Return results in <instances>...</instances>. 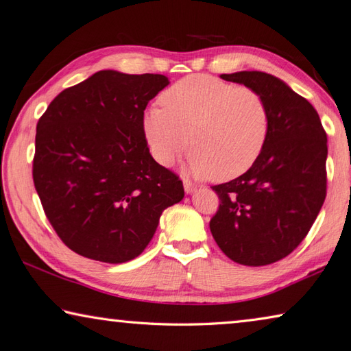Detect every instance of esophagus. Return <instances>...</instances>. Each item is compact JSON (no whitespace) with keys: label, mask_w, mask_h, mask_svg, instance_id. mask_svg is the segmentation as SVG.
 <instances>
[{"label":"esophagus","mask_w":351,"mask_h":351,"mask_svg":"<svg viewBox=\"0 0 351 351\" xmlns=\"http://www.w3.org/2000/svg\"><path fill=\"white\" fill-rule=\"evenodd\" d=\"M184 182V190H185V193H187V195H190V193H193L196 190V187L195 185H193L190 181H187V180H184L182 181Z\"/></svg>","instance_id":"obj_1"}]
</instances>
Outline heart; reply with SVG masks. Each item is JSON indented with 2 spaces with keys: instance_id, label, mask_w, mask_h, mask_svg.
Returning <instances> with one entry per match:
<instances>
[{
  "instance_id": "b5f03b06",
  "label": "heart",
  "mask_w": 351,
  "mask_h": 351,
  "mask_svg": "<svg viewBox=\"0 0 351 351\" xmlns=\"http://www.w3.org/2000/svg\"><path fill=\"white\" fill-rule=\"evenodd\" d=\"M160 101L162 107L145 113L143 131L154 158L162 166L189 143L191 175L229 181L245 173L264 151L270 110L249 87L190 75L167 87Z\"/></svg>"
}]
</instances>
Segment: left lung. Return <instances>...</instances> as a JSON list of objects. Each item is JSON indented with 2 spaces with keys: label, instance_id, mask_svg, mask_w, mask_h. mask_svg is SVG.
Here are the masks:
<instances>
[{
  "label": "left lung",
  "instance_id": "1",
  "mask_svg": "<svg viewBox=\"0 0 351 351\" xmlns=\"http://www.w3.org/2000/svg\"><path fill=\"white\" fill-rule=\"evenodd\" d=\"M220 78L263 96L271 123L258 161L241 176L213 187L220 205L210 229L234 263L268 265L303 241L322 210L327 136L317 110L282 80L259 71Z\"/></svg>",
  "mask_w": 351,
  "mask_h": 351
}]
</instances>
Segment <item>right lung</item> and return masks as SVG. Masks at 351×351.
I'll use <instances>...</instances> for the list:
<instances>
[{"mask_svg":"<svg viewBox=\"0 0 351 351\" xmlns=\"http://www.w3.org/2000/svg\"><path fill=\"white\" fill-rule=\"evenodd\" d=\"M160 73L99 71L64 88L37 122L33 181L60 240L108 264L137 258L162 211L181 202L180 176L160 166L143 131Z\"/></svg>","mask_w":351,"mask_h":351,"instance_id":"right-lung-1","label":"right lung"}]
</instances>
